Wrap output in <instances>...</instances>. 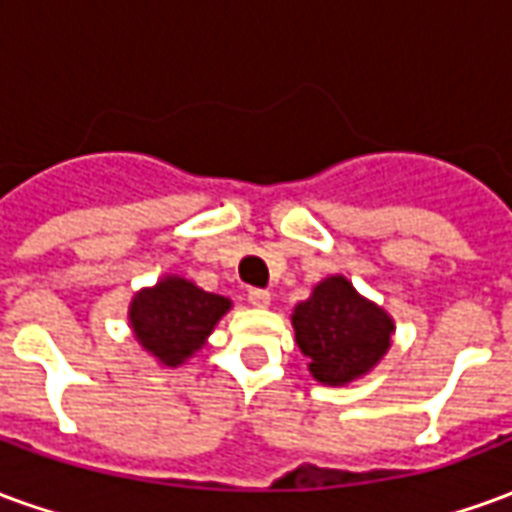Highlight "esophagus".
<instances>
[{"label":"esophagus","instance_id":"34e87169","mask_svg":"<svg viewBox=\"0 0 512 512\" xmlns=\"http://www.w3.org/2000/svg\"><path fill=\"white\" fill-rule=\"evenodd\" d=\"M246 299H249V304H252V307H257V310H266L268 304H271V293H268V290H249V293H246Z\"/></svg>","mask_w":512,"mask_h":512}]
</instances>
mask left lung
I'll return each mask as SVG.
<instances>
[{
	"instance_id": "1",
	"label": "left lung",
	"mask_w": 512,
	"mask_h": 512,
	"mask_svg": "<svg viewBox=\"0 0 512 512\" xmlns=\"http://www.w3.org/2000/svg\"><path fill=\"white\" fill-rule=\"evenodd\" d=\"M296 345L310 359L312 378L323 386H345L367 376L392 348L395 321L365 299L343 274L321 279L310 299L290 315Z\"/></svg>"
}]
</instances>
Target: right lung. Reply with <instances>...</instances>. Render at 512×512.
<instances>
[{
  "label": "right lung",
  "instance_id": "obj_1",
  "mask_svg": "<svg viewBox=\"0 0 512 512\" xmlns=\"http://www.w3.org/2000/svg\"><path fill=\"white\" fill-rule=\"evenodd\" d=\"M233 301L208 293L180 274H164L156 285L136 290L128 323L142 351L164 367H180L208 343Z\"/></svg>",
  "mask_w": 512,
  "mask_h": 512
}]
</instances>
